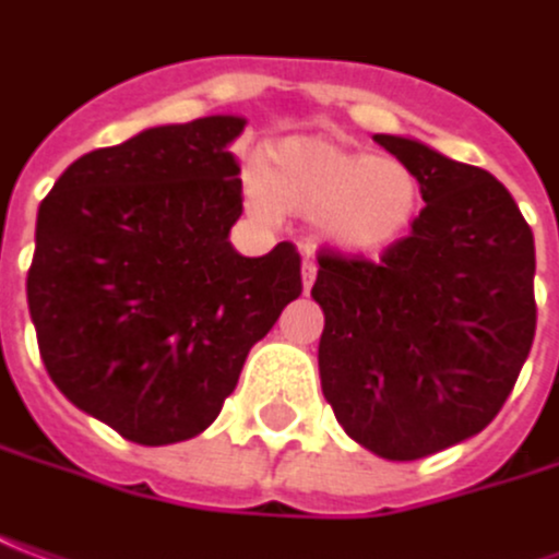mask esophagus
I'll return each mask as SVG.
<instances>
[{"label": "esophagus", "instance_id": "obj_1", "mask_svg": "<svg viewBox=\"0 0 559 559\" xmlns=\"http://www.w3.org/2000/svg\"><path fill=\"white\" fill-rule=\"evenodd\" d=\"M301 276H304V292H310L313 288V280H317V261L307 255L301 264Z\"/></svg>", "mask_w": 559, "mask_h": 559}]
</instances>
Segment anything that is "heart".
I'll list each match as a JSON object with an SVG mask.
<instances>
[{
	"instance_id": "heart-1",
	"label": "heart",
	"mask_w": 559,
	"mask_h": 559,
	"mask_svg": "<svg viewBox=\"0 0 559 559\" xmlns=\"http://www.w3.org/2000/svg\"><path fill=\"white\" fill-rule=\"evenodd\" d=\"M249 206L273 218L276 206L319 218L331 242L349 252H374L402 237L419 206L411 169L325 140L292 136L271 145L246 179Z\"/></svg>"
}]
</instances>
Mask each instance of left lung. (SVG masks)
<instances>
[{"label":"left lung","instance_id":"obj_1","mask_svg":"<svg viewBox=\"0 0 559 559\" xmlns=\"http://www.w3.org/2000/svg\"><path fill=\"white\" fill-rule=\"evenodd\" d=\"M426 206L380 261L319 255L322 395L344 432L407 463L487 429L536 334V242L487 169L377 133Z\"/></svg>","mask_w":559,"mask_h":559}]
</instances>
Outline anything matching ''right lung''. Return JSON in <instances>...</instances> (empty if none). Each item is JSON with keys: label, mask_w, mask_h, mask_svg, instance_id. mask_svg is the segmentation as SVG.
I'll return each instance as SVG.
<instances>
[{"label": "right lung", "mask_w": 559, "mask_h": 559, "mask_svg": "<svg viewBox=\"0 0 559 559\" xmlns=\"http://www.w3.org/2000/svg\"><path fill=\"white\" fill-rule=\"evenodd\" d=\"M242 127H148L81 155L38 206L26 301L41 361L79 411L145 448L203 432L301 295L292 242L246 258L228 240Z\"/></svg>", "instance_id": "add662e5"}]
</instances>
